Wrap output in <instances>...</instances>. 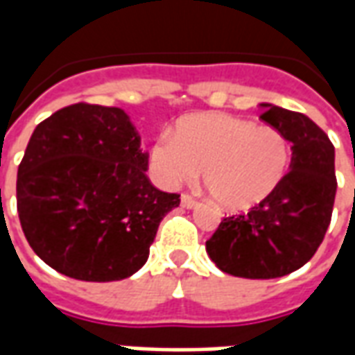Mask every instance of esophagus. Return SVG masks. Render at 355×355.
I'll return each mask as SVG.
<instances>
[{
    "instance_id": "34e87169",
    "label": "esophagus",
    "mask_w": 355,
    "mask_h": 355,
    "mask_svg": "<svg viewBox=\"0 0 355 355\" xmlns=\"http://www.w3.org/2000/svg\"><path fill=\"white\" fill-rule=\"evenodd\" d=\"M180 205L184 209H193L198 205V201L193 200L192 196H188V193H182V198H180Z\"/></svg>"
}]
</instances>
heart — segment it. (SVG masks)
I'll return each mask as SVG.
<instances>
[{
    "label": "heart",
    "instance_id": "obj_1",
    "mask_svg": "<svg viewBox=\"0 0 355 355\" xmlns=\"http://www.w3.org/2000/svg\"><path fill=\"white\" fill-rule=\"evenodd\" d=\"M152 165L165 184L190 182L203 169L213 200L238 213L266 201L291 165V144L274 127L228 114H193L152 148Z\"/></svg>",
    "mask_w": 355,
    "mask_h": 355
}]
</instances>
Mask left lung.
<instances>
[{"label":"left lung","instance_id":"1","mask_svg":"<svg viewBox=\"0 0 355 355\" xmlns=\"http://www.w3.org/2000/svg\"><path fill=\"white\" fill-rule=\"evenodd\" d=\"M262 121L291 142L282 186L245 215L223 218L205 243L223 272L247 279L282 277L304 266L331 223L336 193L335 146L304 114L262 102Z\"/></svg>","mask_w":355,"mask_h":355}]
</instances>
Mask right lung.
I'll return each instance as SVG.
<instances>
[{"label":"right lung","mask_w":355,"mask_h":355,"mask_svg":"<svg viewBox=\"0 0 355 355\" xmlns=\"http://www.w3.org/2000/svg\"><path fill=\"white\" fill-rule=\"evenodd\" d=\"M148 154L121 108L72 104L35 127L17 175V209L34 253L58 274L117 282L144 266L180 196L146 177Z\"/></svg>","instance_id":"1"}]
</instances>
